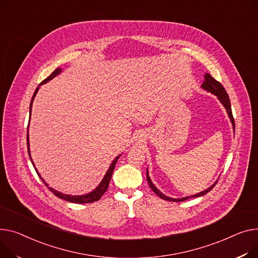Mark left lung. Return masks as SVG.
<instances>
[{
    "instance_id": "8db88e82",
    "label": "left lung",
    "mask_w": 258,
    "mask_h": 258,
    "mask_svg": "<svg viewBox=\"0 0 258 258\" xmlns=\"http://www.w3.org/2000/svg\"><path fill=\"white\" fill-rule=\"evenodd\" d=\"M204 82H203V84H202V88L203 89H205V90H208V91H210V92H212V93H214V94H216L217 96H218V98L220 99V101L222 102L223 104V106L225 107V109H226V111H227V113H228V116H229V118H230V120H231V122H232V125H233V130H234V118H233V116H232V111H231V105H230V100H229V96H228V94H227V92H226V90H225V88L223 87L222 86V84L220 83V82H218L217 80H215L210 74H207L204 76ZM146 174H147V181H148V184H149V186H150V188L151 190L156 193L160 198H162V199H164V200H168V201H176V202H180V201H184V200H186V199H188V198H195V197H200V196H202V195H205L207 193H209L212 188L216 185V183L218 182V181H216L212 186H210L209 188H207V190L205 191H202V192H200V193H198V194H196V195H193V196H190V197H184V198H180V199H173V198H169V197H167V196H165L164 194H162L158 188L154 186V184L152 183V181L150 180V178H149V176H148V171H146Z\"/></svg>"
}]
</instances>
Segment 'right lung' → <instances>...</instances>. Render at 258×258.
I'll return each mask as SVG.
<instances>
[{
  "label": "right lung",
  "instance_id": "obj_1",
  "mask_svg": "<svg viewBox=\"0 0 258 258\" xmlns=\"http://www.w3.org/2000/svg\"><path fill=\"white\" fill-rule=\"evenodd\" d=\"M60 73H61V68H57V70H55L53 73H51V75H50L49 77H47L45 80H43V81L40 83V85H42V84H44V83L48 82L49 80H51L53 78H55V77H56L57 75H59ZM38 89H39V87H37V88H36L35 92H34V94H33V97H32V99H31V104H30V117H31V110H32V104H33V100H34V97H35V95H36V93H37ZM27 146H28L29 157H30V159H31V156H30V149H29V135H28V133H27ZM118 158H119V157H117V158L112 162V164H111V166H110L109 170L107 171V173H106V175H105L104 179L101 180V182L99 183V185L95 188V190H94V191H92V192H91V193H89V194L82 195V196H71V195L62 194V193H60V192H58V191H55L54 188L49 187V186L45 183V181H44V180L42 179V177L39 175V173H38V171L36 170V168H35V170H36V172H37L38 176H39V177H40V179L42 180V182H43V183H44V184L49 188V190L54 193V195H56L57 197H59V198H61V199H63V200H66V201L74 202V203H92V202H94V201H98V200L101 198V196L104 195V194L106 193V191L108 190L109 182H110V180H111L112 173H113V171H114V168H115V165H116V163H117ZM31 162H32V159H31ZM32 164H33V166H34V163H33V162H32Z\"/></svg>",
  "mask_w": 258,
  "mask_h": 258
}]
</instances>
